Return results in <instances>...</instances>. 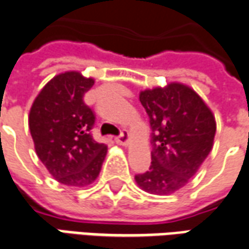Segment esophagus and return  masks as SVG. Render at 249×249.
I'll use <instances>...</instances> for the list:
<instances>
[{
    "label": "esophagus",
    "mask_w": 249,
    "mask_h": 249,
    "mask_svg": "<svg viewBox=\"0 0 249 249\" xmlns=\"http://www.w3.org/2000/svg\"><path fill=\"white\" fill-rule=\"evenodd\" d=\"M128 139H129V134H128V132H126V130H123V132L120 133L119 137H116V142L119 143V145H126Z\"/></svg>",
    "instance_id": "esophagus-1"
}]
</instances>
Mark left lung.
Segmentation results:
<instances>
[{
  "label": "left lung",
  "mask_w": 249,
  "mask_h": 249,
  "mask_svg": "<svg viewBox=\"0 0 249 249\" xmlns=\"http://www.w3.org/2000/svg\"><path fill=\"white\" fill-rule=\"evenodd\" d=\"M140 101L152 128V163L134 179L146 193H176L195 176L213 149L216 124L200 96L181 83L145 89Z\"/></svg>",
  "instance_id": "1"
}]
</instances>
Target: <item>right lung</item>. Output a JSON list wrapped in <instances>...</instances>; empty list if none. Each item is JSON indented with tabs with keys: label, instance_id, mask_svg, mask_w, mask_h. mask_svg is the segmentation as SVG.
I'll return each instance as SVG.
<instances>
[{
	"label": "right lung",
	"instance_id": "right-lung-1",
	"mask_svg": "<svg viewBox=\"0 0 249 249\" xmlns=\"http://www.w3.org/2000/svg\"><path fill=\"white\" fill-rule=\"evenodd\" d=\"M95 80L76 71L53 78L33 103L29 128L36 156L60 183L87 186L95 181L107 145L93 140L95 115L83 97Z\"/></svg>",
	"mask_w": 249,
	"mask_h": 249
}]
</instances>
